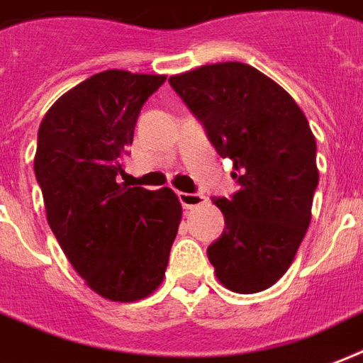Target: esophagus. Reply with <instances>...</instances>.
I'll use <instances>...</instances> for the list:
<instances>
[{
	"mask_svg": "<svg viewBox=\"0 0 363 363\" xmlns=\"http://www.w3.org/2000/svg\"><path fill=\"white\" fill-rule=\"evenodd\" d=\"M179 200H181L184 209H194V207L203 206V203L207 201V198L201 192H192V194L179 192Z\"/></svg>",
	"mask_w": 363,
	"mask_h": 363,
	"instance_id": "esophagus-1",
	"label": "esophagus"
}]
</instances>
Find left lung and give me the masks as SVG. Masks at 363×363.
<instances>
[{"label": "left lung", "instance_id": "left-lung-1", "mask_svg": "<svg viewBox=\"0 0 363 363\" xmlns=\"http://www.w3.org/2000/svg\"><path fill=\"white\" fill-rule=\"evenodd\" d=\"M238 190L213 203L225 230L207 247L218 281L236 293L264 291L293 262L311 225L318 188L316 138L291 95L243 62L207 65L169 77Z\"/></svg>", "mask_w": 363, "mask_h": 363}]
</instances>
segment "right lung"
I'll return each instance as SVG.
<instances>
[{
	"label": "right lung",
	"mask_w": 363,
	"mask_h": 363,
	"mask_svg": "<svg viewBox=\"0 0 363 363\" xmlns=\"http://www.w3.org/2000/svg\"><path fill=\"white\" fill-rule=\"evenodd\" d=\"M165 76L106 70L60 96L38 131L34 171L47 223L85 284L131 303L165 276L182 207L171 188L118 182L140 108Z\"/></svg>",
	"instance_id": "right-lung-1"
}]
</instances>
